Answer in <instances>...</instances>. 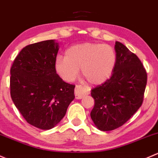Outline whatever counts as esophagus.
<instances>
[{
  "label": "esophagus",
  "instance_id": "1",
  "mask_svg": "<svg viewBox=\"0 0 158 158\" xmlns=\"http://www.w3.org/2000/svg\"><path fill=\"white\" fill-rule=\"evenodd\" d=\"M87 90L82 85H77L74 89V95H75V98L77 100L82 99L87 94Z\"/></svg>",
  "mask_w": 158,
  "mask_h": 158
}]
</instances>
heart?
Here are the masks:
<instances>
[{
	"label": "heart",
	"instance_id": "b5f03b06",
	"mask_svg": "<svg viewBox=\"0 0 158 158\" xmlns=\"http://www.w3.org/2000/svg\"><path fill=\"white\" fill-rule=\"evenodd\" d=\"M117 62L115 49L106 44L85 43L68 48L65 57L58 56L55 69L63 80L71 82L81 68L83 76L90 84H101L110 78Z\"/></svg>",
	"mask_w": 158,
	"mask_h": 158
}]
</instances>
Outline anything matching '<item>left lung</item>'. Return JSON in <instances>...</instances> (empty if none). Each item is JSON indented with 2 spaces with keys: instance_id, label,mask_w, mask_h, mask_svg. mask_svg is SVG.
<instances>
[{
  "instance_id": "obj_1",
  "label": "left lung",
  "mask_w": 158,
  "mask_h": 158,
  "mask_svg": "<svg viewBox=\"0 0 158 158\" xmlns=\"http://www.w3.org/2000/svg\"><path fill=\"white\" fill-rule=\"evenodd\" d=\"M117 62L111 77L91 90L94 106L90 117L101 131L120 127L140 108L147 84V72L138 56L115 42Z\"/></svg>"
}]
</instances>
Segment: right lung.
Instances as JSON below:
<instances>
[{
  "label": "right lung",
  "instance_id": "right-lung-1",
  "mask_svg": "<svg viewBox=\"0 0 158 158\" xmlns=\"http://www.w3.org/2000/svg\"><path fill=\"white\" fill-rule=\"evenodd\" d=\"M58 45L46 40L24 47L10 68V96L29 124L55 127L74 99L75 85L63 81L55 70Z\"/></svg>",
  "mask_w": 158,
  "mask_h": 158
}]
</instances>
